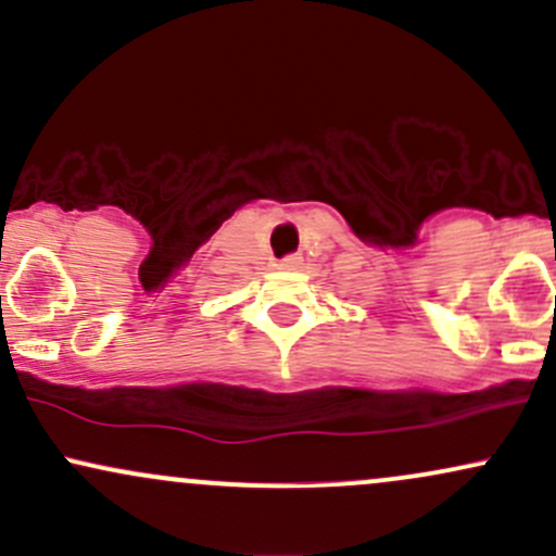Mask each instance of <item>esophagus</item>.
I'll return each instance as SVG.
<instances>
[{
  "label": "esophagus",
  "instance_id": "34e87169",
  "mask_svg": "<svg viewBox=\"0 0 556 556\" xmlns=\"http://www.w3.org/2000/svg\"><path fill=\"white\" fill-rule=\"evenodd\" d=\"M300 264H303V256H300V253H290V256L279 261V269H298Z\"/></svg>",
  "mask_w": 556,
  "mask_h": 556
}]
</instances>
